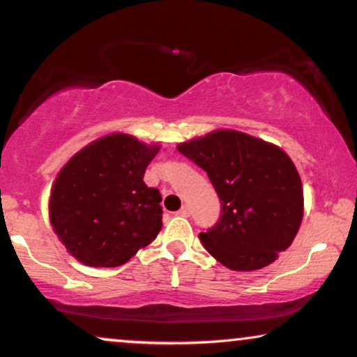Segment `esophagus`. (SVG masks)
Here are the masks:
<instances>
[{
    "mask_svg": "<svg viewBox=\"0 0 357 357\" xmlns=\"http://www.w3.org/2000/svg\"><path fill=\"white\" fill-rule=\"evenodd\" d=\"M177 214H178V216L188 218V216H190V206H188V204H183V206L180 208L178 211H177Z\"/></svg>",
    "mask_w": 357,
    "mask_h": 357,
    "instance_id": "obj_1",
    "label": "esophagus"
}]
</instances>
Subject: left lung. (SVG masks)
<instances>
[{"label":"left lung","mask_w":357,"mask_h":357,"mask_svg":"<svg viewBox=\"0 0 357 357\" xmlns=\"http://www.w3.org/2000/svg\"><path fill=\"white\" fill-rule=\"evenodd\" d=\"M177 149L206 170L221 199L216 226L199 232L221 265L260 270L291 245L304 216V190L280 146L237 130H214Z\"/></svg>","instance_id":"obj_1"}]
</instances>
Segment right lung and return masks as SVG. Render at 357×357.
<instances>
[{
  "label": "right lung",
  "instance_id": "right-lung-1",
  "mask_svg": "<svg viewBox=\"0 0 357 357\" xmlns=\"http://www.w3.org/2000/svg\"><path fill=\"white\" fill-rule=\"evenodd\" d=\"M159 149L112 133L77 151L58 172L48 216L68 253L82 265L120 266L158 237L162 198L143 177Z\"/></svg>",
  "mask_w": 357,
  "mask_h": 357
}]
</instances>
